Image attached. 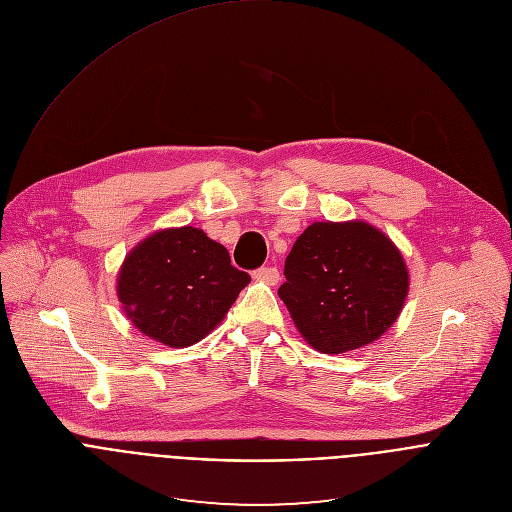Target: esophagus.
I'll return each instance as SVG.
<instances>
[{
	"label": "esophagus",
	"mask_w": 512,
	"mask_h": 512,
	"mask_svg": "<svg viewBox=\"0 0 512 512\" xmlns=\"http://www.w3.org/2000/svg\"><path fill=\"white\" fill-rule=\"evenodd\" d=\"M253 278L267 286H276L280 280V271L276 267H259L253 271Z\"/></svg>",
	"instance_id": "esophagus-1"
}]
</instances>
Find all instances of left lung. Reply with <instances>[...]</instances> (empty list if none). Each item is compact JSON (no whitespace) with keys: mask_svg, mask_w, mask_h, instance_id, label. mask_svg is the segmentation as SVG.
Returning <instances> with one entry per match:
<instances>
[{"mask_svg":"<svg viewBox=\"0 0 512 512\" xmlns=\"http://www.w3.org/2000/svg\"><path fill=\"white\" fill-rule=\"evenodd\" d=\"M278 296L323 354L364 348L397 321L410 271L391 238L364 220L313 222L286 259Z\"/></svg>","mask_w":512,"mask_h":512,"instance_id":"1","label":"left lung"}]
</instances>
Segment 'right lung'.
<instances>
[{"label":"right lung","instance_id":"add662e5","mask_svg":"<svg viewBox=\"0 0 512 512\" xmlns=\"http://www.w3.org/2000/svg\"><path fill=\"white\" fill-rule=\"evenodd\" d=\"M249 282L201 228H162L125 255L117 298L135 329L162 346L187 348L216 329Z\"/></svg>","mask_w":512,"mask_h":512}]
</instances>
